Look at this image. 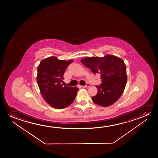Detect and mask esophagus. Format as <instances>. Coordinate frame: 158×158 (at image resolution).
<instances>
[{"mask_svg": "<svg viewBox=\"0 0 158 158\" xmlns=\"http://www.w3.org/2000/svg\"><path fill=\"white\" fill-rule=\"evenodd\" d=\"M82 87L83 88H86V87H90V85L89 83H87L86 85H85V86H82Z\"/></svg>", "mask_w": 158, "mask_h": 158, "instance_id": "1", "label": "esophagus"}]
</instances>
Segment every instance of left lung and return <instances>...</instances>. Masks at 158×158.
<instances>
[{
  "label": "left lung",
  "instance_id": "obj_1",
  "mask_svg": "<svg viewBox=\"0 0 158 158\" xmlns=\"http://www.w3.org/2000/svg\"><path fill=\"white\" fill-rule=\"evenodd\" d=\"M81 63L94 74H101L102 84L96 86L97 94L92 97L94 103L102 107L114 104L121 97L127 80L126 67L122 59L112 55L87 57Z\"/></svg>",
  "mask_w": 158,
  "mask_h": 158
}]
</instances>
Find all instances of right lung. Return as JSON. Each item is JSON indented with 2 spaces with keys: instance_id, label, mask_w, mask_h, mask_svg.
Segmentation results:
<instances>
[{
  "instance_id": "1",
  "label": "right lung",
  "mask_w": 158,
  "mask_h": 158,
  "mask_svg": "<svg viewBox=\"0 0 158 158\" xmlns=\"http://www.w3.org/2000/svg\"><path fill=\"white\" fill-rule=\"evenodd\" d=\"M73 60H59L50 56L38 66L37 81L41 94L46 102L56 109L69 106L75 99L78 88L63 86V75Z\"/></svg>"
}]
</instances>
